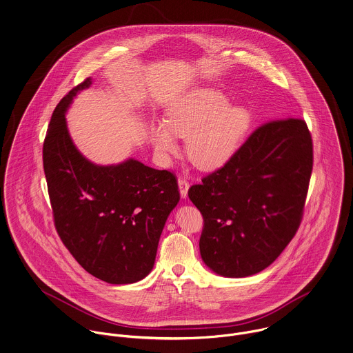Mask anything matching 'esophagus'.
I'll list each match as a JSON object with an SVG mask.
<instances>
[{
	"instance_id": "1",
	"label": "esophagus",
	"mask_w": 353,
	"mask_h": 353,
	"mask_svg": "<svg viewBox=\"0 0 353 353\" xmlns=\"http://www.w3.org/2000/svg\"><path fill=\"white\" fill-rule=\"evenodd\" d=\"M188 188H190V183L185 179L180 177L179 179V190H180V195L183 199H185L188 196Z\"/></svg>"
}]
</instances>
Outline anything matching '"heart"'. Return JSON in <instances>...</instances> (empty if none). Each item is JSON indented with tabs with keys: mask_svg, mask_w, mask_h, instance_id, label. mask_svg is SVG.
I'll return each mask as SVG.
<instances>
[{
	"mask_svg": "<svg viewBox=\"0 0 353 353\" xmlns=\"http://www.w3.org/2000/svg\"><path fill=\"white\" fill-rule=\"evenodd\" d=\"M214 88H196L166 112V123L152 127L154 149L163 157L179 153V138L187 139V154L197 168L212 170L225 165L241 146L250 112Z\"/></svg>",
	"mask_w": 353,
	"mask_h": 353,
	"instance_id": "heart-1",
	"label": "heart"
}]
</instances>
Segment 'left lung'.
Segmentation results:
<instances>
[{
    "label": "left lung",
    "instance_id": "left-lung-1",
    "mask_svg": "<svg viewBox=\"0 0 353 353\" xmlns=\"http://www.w3.org/2000/svg\"><path fill=\"white\" fill-rule=\"evenodd\" d=\"M312 170L305 120H271L254 130L222 168L188 191L204 221V264L226 277L271 265L301 225Z\"/></svg>",
    "mask_w": 353,
    "mask_h": 353
}]
</instances>
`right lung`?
<instances>
[{
  "label": "right lung",
  "mask_w": 353,
  "mask_h": 353,
  "mask_svg": "<svg viewBox=\"0 0 353 353\" xmlns=\"http://www.w3.org/2000/svg\"><path fill=\"white\" fill-rule=\"evenodd\" d=\"M92 79L57 105L43 143V168L54 223L79 265L110 284H128L152 272L158 241L180 200L176 176L130 158L96 165L83 157L65 114Z\"/></svg>",
  "instance_id": "right-lung-1"
}]
</instances>
